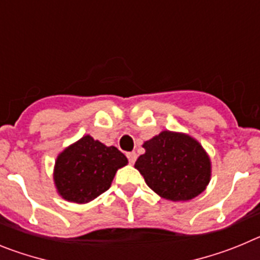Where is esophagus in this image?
Wrapping results in <instances>:
<instances>
[{
  "mask_svg": "<svg viewBox=\"0 0 260 260\" xmlns=\"http://www.w3.org/2000/svg\"><path fill=\"white\" fill-rule=\"evenodd\" d=\"M126 156H127L128 162H130V164H134V162L137 161V157H138V156H137V153H135V152H128Z\"/></svg>",
  "mask_w": 260,
  "mask_h": 260,
  "instance_id": "esophagus-1",
  "label": "esophagus"
}]
</instances>
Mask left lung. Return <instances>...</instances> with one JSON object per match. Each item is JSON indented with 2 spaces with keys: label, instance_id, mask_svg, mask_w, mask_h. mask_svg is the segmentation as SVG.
Returning <instances> with one entry per match:
<instances>
[{
  "label": "left lung",
  "instance_id": "obj_1",
  "mask_svg": "<svg viewBox=\"0 0 260 260\" xmlns=\"http://www.w3.org/2000/svg\"><path fill=\"white\" fill-rule=\"evenodd\" d=\"M143 148L146 152L138 157L135 168L161 198L189 201L210 182V157L194 138L162 132L144 142Z\"/></svg>",
  "mask_w": 260,
  "mask_h": 260
}]
</instances>
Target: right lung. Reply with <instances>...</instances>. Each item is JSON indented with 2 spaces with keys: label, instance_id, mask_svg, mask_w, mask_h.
<instances>
[{
  "label": "right lung",
  "instance_id": "right-lung-1",
  "mask_svg": "<svg viewBox=\"0 0 260 260\" xmlns=\"http://www.w3.org/2000/svg\"><path fill=\"white\" fill-rule=\"evenodd\" d=\"M127 158L116 147H107L86 135L57 157L54 183L62 198L87 203L107 191Z\"/></svg>",
  "mask_w": 260,
  "mask_h": 260
}]
</instances>
